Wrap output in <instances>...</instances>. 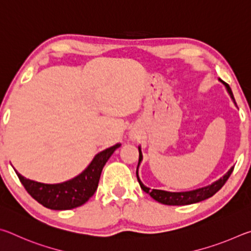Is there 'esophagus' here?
Here are the masks:
<instances>
[{"mask_svg": "<svg viewBox=\"0 0 251 251\" xmlns=\"http://www.w3.org/2000/svg\"><path fill=\"white\" fill-rule=\"evenodd\" d=\"M131 136V138H133V139H136V138H137V136H136V134H134V135H130Z\"/></svg>", "mask_w": 251, "mask_h": 251, "instance_id": "obj_1", "label": "esophagus"}]
</instances>
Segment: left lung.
Listing matches in <instances>:
<instances>
[{"label": "left lung", "instance_id": "left-lung-1", "mask_svg": "<svg viewBox=\"0 0 251 251\" xmlns=\"http://www.w3.org/2000/svg\"><path fill=\"white\" fill-rule=\"evenodd\" d=\"M219 80L225 85V86H226L229 95H230L231 99L235 100V99H233V95H232V92L230 90V87H229V85L227 83H225L222 79H219ZM138 151H139L138 166H139V164H141V161L143 159L141 147H138ZM138 166H137V169H136V176H137V180L139 182V185H141V188L148 195H151V197L154 198L156 201L164 203V205H171V206L190 205V203H196L199 201H202L207 198L214 196V195L217 193L225 184H226V181L228 180V178L230 177L231 173L233 171V167H231L228 171V173L225 174V175L220 178V179H218L215 182H212V184L209 186L202 187V188H198L195 190H190V192L172 193V192H165V190H159V189H151V188H148V187H146L138 177Z\"/></svg>", "mask_w": 251, "mask_h": 251}]
</instances>
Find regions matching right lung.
<instances>
[{
	"label": "right lung",
	"instance_id": "1",
	"mask_svg": "<svg viewBox=\"0 0 251 251\" xmlns=\"http://www.w3.org/2000/svg\"><path fill=\"white\" fill-rule=\"evenodd\" d=\"M120 146L121 144H116L99 152L83 173L61 184H43L15 173L26 192L41 205L53 210L73 209L82 206L94 195L106 161Z\"/></svg>",
	"mask_w": 251,
	"mask_h": 251
}]
</instances>
